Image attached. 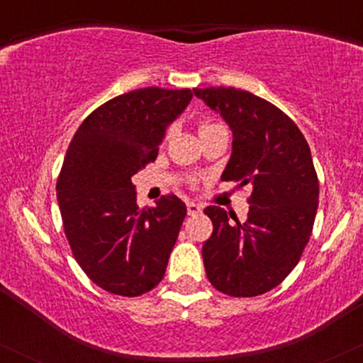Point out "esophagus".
<instances>
[{"instance_id":"obj_1","label":"esophagus","mask_w":363,"mask_h":363,"mask_svg":"<svg viewBox=\"0 0 363 363\" xmlns=\"http://www.w3.org/2000/svg\"><path fill=\"white\" fill-rule=\"evenodd\" d=\"M201 210H203V206L198 205V203H193V201L187 203V213H189V215L201 213Z\"/></svg>"}]
</instances>
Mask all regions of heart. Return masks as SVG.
I'll return each mask as SVG.
<instances>
[{"mask_svg":"<svg viewBox=\"0 0 363 363\" xmlns=\"http://www.w3.org/2000/svg\"><path fill=\"white\" fill-rule=\"evenodd\" d=\"M216 126H220V124H216V123H201L199 124V133H205V131H208V129H211V128H216ZM169 135H170V131H167V135H165V138H169Z\"/></svg>","mask_w":363,"mask_h":363,"instance_id":"heart-1","label":"heart"}]
</instances>
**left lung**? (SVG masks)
<instances>
[{
	"label": "left lung",
	"instance_id": "obj_1",
	"mask_svg": "<svg viewBox=\"0 0 363 363\" xmlns=\"http://www.w3.org/2000/svg\"><path fill=\"white\" fill-rule=\"evenodd\" d=\"M232 129L222 181L251 184L247 220L230 222L220 206L205 213L213 234L203 244L208 280L230 297H256L289 277L309 242L319 199L311 148L285 112L234 86L194 89Z\"/></svg>",
	"mask_w": 363,
	"mask_h": 363
}]
</instances>
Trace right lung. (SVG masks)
I'll return each mask as SVG.
<instances>
[{
	"label": "right lung",
	"mask_w": 363,
	"mask_h": 363,
	"mask_svg": "<svg viewBox=\"0 0 363 363\" xmlns=\"http://www.w3.org/2000/svg\"><path fill=\"white\" fill-rule=\"evenodd\" d=\"M193 99L189 89L148 86L102 104L74 133L57 177L62 227L80 268L121 297L155 289L186 218L165 194L140 208L131 179L155 162L165 129Z\"/></svg>",
	"instance_id": "right-lung-1"
}]
</instances>
